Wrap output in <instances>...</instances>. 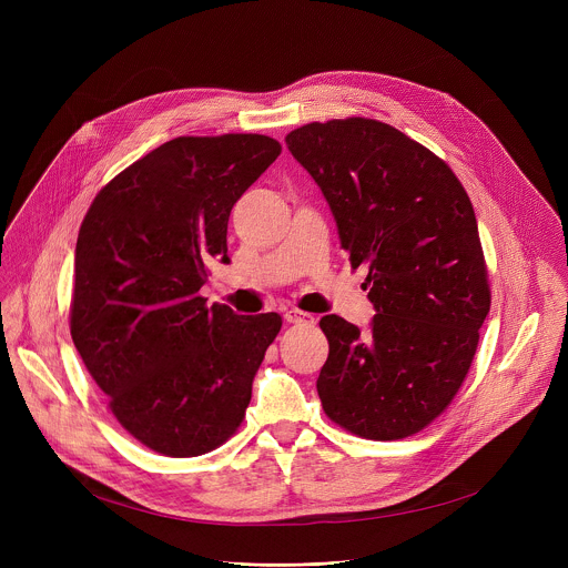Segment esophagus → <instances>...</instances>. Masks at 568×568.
Wrapping results in <instances>:
<instances>
[{
    "label": "esophagus",
    "instance_id": "esophagus-1",
    "mask_svg": "<svg viewBox=\"0 0 568 568\" xmlns=\"http://www.w3.org/2000/svg\"><path fill=\"white\" fill-rule=\"evenodd\" d=\"M285 321L287 323H314V316L307 312H301V310H287Z\"/></svg>",
    "mask_w": 568,
    "mask_h": 568
}]
</instances>
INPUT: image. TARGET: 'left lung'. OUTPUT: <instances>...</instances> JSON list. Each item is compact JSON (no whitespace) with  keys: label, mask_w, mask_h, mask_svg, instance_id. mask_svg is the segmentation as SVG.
Segmentation results:
<instances>
[{"label":"left lung","mask_w":568,"mask_h":568,"mask_svg":"<svg viewBox=\"0 0 568 568\" xmlns=\"http://www.w3.org/2000/svg\"><path fill=\"white\" fill-rule=\"evenodd\" d=\"M287 148L335 215L351 265L366 267L368 333L318 321L331 353L316 390L326 416L371 440L407 438L458 393L490 312L471 202L440 156L375 119L292 130Z\"/></svg>","instance_id":"8db88e82"}]
</instances>
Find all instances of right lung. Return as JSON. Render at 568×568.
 Returning a JSON list of instances; mask_svg holds the SVG:
<instances>
[{
    "label": "right lung",
    "instance_id": "obj_1",
    "mask_svg": "<svg viewBox=\"0 0 568 568\" xmlns=\"http://www.w3.org/2000/svg\"><path fill=\"white\" fill-rule=\"evenodd\" d=\"M281 154L265 134L178 136L94 197L73 263L71 339L114 418L156 454L226 443L276 339V312L240 316L200 296L226 256L233 204Z\"/></svg>",
    "mask_w": 568,
    "mask_h": 568
}]
</instances>
